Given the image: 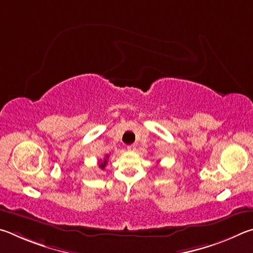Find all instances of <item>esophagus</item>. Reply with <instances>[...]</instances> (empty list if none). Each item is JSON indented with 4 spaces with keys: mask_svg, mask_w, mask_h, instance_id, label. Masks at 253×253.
I'll return each mask as SVG.
<instances>
[{
    "mask_svg": "<svg viewBox=\"0 0 253 253\" xmlns=\"http://www.w3.org/2000/svg\"><path fill=\"white\" fill-rule=\"evenodd\" d=\"M126 149H127V151H134V150L136 149V145L135 144H130V145H127Z\"/></svg>",
    "mask_w": 253,
    "mask_h": 253,
    "instance_id": "34e87169",
    "label": "esophagus"
}]
</instances>
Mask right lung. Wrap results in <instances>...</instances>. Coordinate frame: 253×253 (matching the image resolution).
Masks as SVG:
<instances>
[{
  "mask_svg": "<svg viewBox=\"0 0 253 253\" xmlns=\"http://www.w3.org/2000/svg\"><path fill=\"white\" fill-rule=\"evenodd\" d=\"M108 158H109V156H106L103 161L101 160V163H100V165H99V167L101 168V169H104V167L106 166V163H108Z\"/></svg>",
  "mask_w": 253,
  "mask_h": 253,
  "instance_id": "obj_1",
  "label": "right lung"
}]
</instances>
